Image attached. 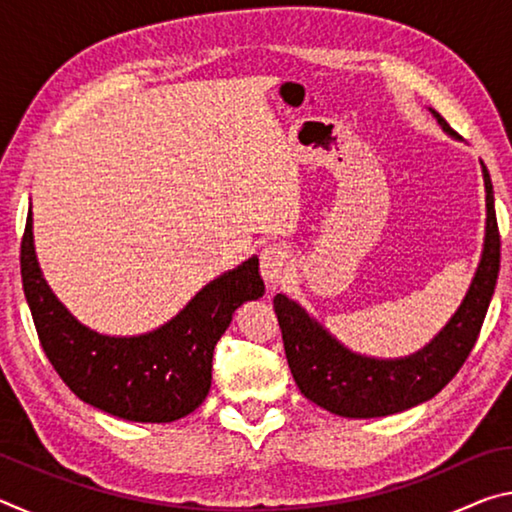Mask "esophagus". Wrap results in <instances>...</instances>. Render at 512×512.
Masks as SVG:
<instances>
[{"label":"esophagus","instance_id":"obj_1","mask_svg":"<svg viewBox=\"0 0 512 512\" xmlns=\"http://www.w3.org/2000/svg\"><path fill=\"white\" fill-rule=\"evenodd\" d=\"M293 266V257L284 246L280 244H271L262 250L259 255V273L266 280L268 287H275L277 282H282L284 277L289 275Z\"/></svg>","mask_w":512,"mask_h":512}]
</instances>
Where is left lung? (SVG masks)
I'll return each instance as SVG.
<instances>
[{"label": "left lung", "instance_id": "obj_1", "mask_svg": "<svg viewBox=\"0 0 512 512\" xmlns=\"http://www.w3.org/2000/svg\"><path fill=\"white\" fill-rule=\"evenodd\" d=\"M431 110V108H429ZM440 128L456 137L431 110ZM485 185V239L470 289L449 323L422 350L400 359H375L352 352L329 334L296 300L277 293L273 307L282 329L284 352L300 393L341 418H384L418 406L443 391L472 352L499 275V228L490 173Z\"/></svg>", "mask_w": 512, "mask_h": 512}]
</instances>
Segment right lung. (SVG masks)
<instances>
[{
  "label": "right lung",
  "mask_w": 512,
  "mask_h": 512,
  "mask_svg": "<svg viewBox=\"0 0 512 512\" xmlns=\"http://www.w3.org/2000/svg\"><path fill=\"white\" fill-rule=\"evenodd\" d=\"M22 287L42 350L79 400L131 422H173L196 411L212 386L214 345L232 314L264 296L253 255L196 293L176 316L137 336H108L69 311L40 271L29 210Z\"/></svg>",
  "instance_id": "obj_1"
}]
</instances>
